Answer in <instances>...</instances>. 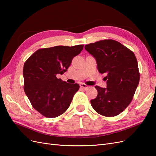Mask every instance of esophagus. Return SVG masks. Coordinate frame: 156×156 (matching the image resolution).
<instances>
[{
	"label": "esophagus",
	"mask_w": 156,
	"mask_h": 156,
	"mask_svg": "<svg viewBox=\"0 0 156 156\" xmlns=\"http://www.w3.org/2000/svg\"><path fill=\"white\" fill-rule=\"evenodd\" d=\"M80 87H81V88H83V89H87L88 87L87 85L86 84H84V83H81V84H80Z\"/></svg>",
	"instance_id": "obj_1"
}]
</instances>
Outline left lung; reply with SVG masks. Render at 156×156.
I'll return each mask as SVG.
<instances>
[{
    "label": "left lung",
    "instance_id": "obj_1",
    "mask_svg": "<svg viewBox=\"0 0 156 156\" xmlns=\"http://www.w3.org/2000/svg\"><path fill=\"white\" fill-rule=\"evenodd\" d=\"M84 48L96 58L99 73L106 75L107 87L99 86L97 97L90 101L99 114L119 115L129 105L139 83L140 73L133 52L120 42L103 40L85 45Z\"/></svg>",
    "mask_w": 156,
    "mask_h": 156
}]
</instances>
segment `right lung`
<instances>
[{"instance_id": "obj_1", "label": "right lung", "mask_w": 156, "mask_h": 156, "mask_svg": "<svg viewBox=\"0 0 156 156\" xmlns=\"http://www.w3.org/2000/svg\"><path fill=\"white\" fill-rule=\"evenodd\" d=\"M83 47L41 48L26 60L23 72L24 90L32 106L43 116L57 117L69 107L79 85L66 83L56 75L66 72L73 57L81 53Z\"/></svg>"}]
</instances>
